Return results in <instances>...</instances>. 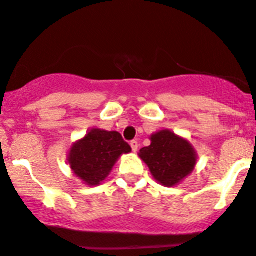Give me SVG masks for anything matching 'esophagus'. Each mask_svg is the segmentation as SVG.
<instances>
[{
    "label": "esophagus",
    "instance_id": "obj_1",
    "mask_svg": "<svg viewBox=\"0 0 256 256\" xmlns=\"http://www.w3.org/2000/svg\"><path fill=\"white\" fill-rule=\"evenodd\" d=\"M130 146H131V148H132L134 152H137V150H138V144H137V141H135V140H134V141H131Z\"/></svg>",
    "mask_w": 256,
    "mask_h": 256
}]
</instances>
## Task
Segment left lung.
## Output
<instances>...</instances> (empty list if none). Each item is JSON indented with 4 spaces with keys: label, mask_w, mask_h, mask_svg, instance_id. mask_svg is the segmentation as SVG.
<instances>
[{
    "label": "left lung",
    "mask_w": 256,
    "mask_h": 256,
    "mask_svg": "<svg viewBox=\"0 0 256 256\" xmlns=\"http://www.w3.org/2000/svg\"><path fill=\"white\" fill-rule=\"evenodd\" d=\"M150 140V144L140 150L138 157L148 166L158 184L176 186L192 173L198 153L186 138L170 130H160Z\"/></svg>",
    "instance_id": "left-lung-1"
}]
</instances>
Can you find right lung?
Wrapping results in <instances>:
<instances>
[{
    "label": "right lung",
    "instance_id": "right-lung-1",
    "mask_svg": "<svg viewBox=\"0 0 256 256\" xmlns=\"http://www.w3.org/2000/svg\"><path fill=\"white\" fill-rule=\"evenodd\" d=\"M130 152L131 147L119 132L92 128L72 144L67 160L74 176L86 185L96 186L106 179L121 156Z\"/></svg>",
    "mask_w": 256,
    "mask_h": 256
}]
</instances>
